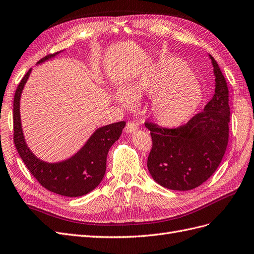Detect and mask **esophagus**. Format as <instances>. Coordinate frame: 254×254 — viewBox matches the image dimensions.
<instances>
[{
    "label": "esophagus",
    "instance_id": "obj_1",
    "mask_svg": "<svg viewBox=\"0 0 254 254\" xmlns=\"http://www.w3.org/2000/svg\"><path fill=\"white\" fill-rule=\"evenodd\" d=\"M137 128H138V126H137L135 122L129 121V122H127V123L125 131H126V133H127V134H131V133L135 132Z\"/></svg>",
    "mask_w": 254,
    "mask_h": 254
}]
</instances>
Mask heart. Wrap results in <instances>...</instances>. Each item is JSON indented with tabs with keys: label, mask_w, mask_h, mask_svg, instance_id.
<instances>
[{
	"label": "heart",
	"mask_w": 254,
	"mask_h": 254,
	"mask_svg": "<svg viewBox=\"0 0 254 254\" xmlns=\"http://www.w3.org/2000/svg\"><path fill=\"white\" fill-rule=\"evenodd\" d=\"M141 96H153L151 115L165 127H179L190 120L203 100L200 84L187 64L178 59L164 60L150 68L138 82L117 93L116 99L128 105Z\"/></svg>",
	"instance_id": "b5f03b06"
}]
</instances>
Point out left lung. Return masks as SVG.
<instances>
[{"mask_svg": "<svg viewBox=\"0 0 254 254\" xmlns=\"http://www.w3.org/2000/svg\"><path fill=\"white\" fill-rule=\"evenodd\" d=\"M212 61L215 93L203 112L185 126L164 128L146 122L152 137L148 169L156 183L172 190H190L211 178L218 168L229 140V89L227 81Z\"/></svg>", "mask_w": 254, "mask_h": 254, "instance_id": "obj_1", "label": "left lung"}]
</instances>
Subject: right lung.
Segmentation results:
<instances>
[{"label": "right lung", "mask_w": 254, "mask_h": 254, "mask_svg": "<svg viewBox=\"0 0 254 254\" xmlns=\"http://www.w3.org/2000/svg\"><path fill=\"white\" fill-rule=\"evenodd\" d=\"M62 52V51H61ZM61 52L46 56L37 64L53 59ZM32 72L21 79L13 100V141L18 153L34 178L48 190L66 197H81L101 183L106 171V157L113 144L119 139L125 121L97 128L74 155L57 163H49L36 156L24 138L20 115V100Z\"/></svg>", "instance_id": "obj_1"}]
</instances>
